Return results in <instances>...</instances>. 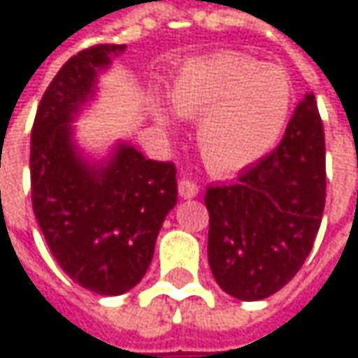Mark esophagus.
<instances>
[{"mask_svg": "<svg viewBox=\"0 0 358 358\" xmlns=\"http://www.w3.org/2000/svg\"><path fill=\"white\" fill-rule=\"evenodd\" d=\"M178 194L182 199H194L199 194V186L188 178H182L178 182Z\"/></svg>", "mask_w": 358, "mask_h": 358, "instance_id": "esophagus-1", "label": "esophagus"}]
</instances>
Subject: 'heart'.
Masks as SVG:
<instances>
[{
  "instance_id": "b5f03b06",
  "label": "heart",
  "mask_w": 358,
  "mask_h": 358,
  "mask_svg": "<svg viewBox=\"0 0 358 358\" xmlns=\"http://www.w3.org/2000/svg\"><path fill=\"white\" fill-rule=\"evenodd\" d=\"M290 76L255 57L222 51L188 62L170 87V106L196 122V147L213 174H234L261 162L280 141L292 113ZM151 115L162 130L176 126L159 103Z\"/></svg>"
}]
</instances>
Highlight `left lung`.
Here are the masks:
<instances>
[{
    "instance_id": "8db88e82",
    "label": "left lung",
    "mask_w": 358,
    "mask_h": 358,
    "mask_svg": "<svg viewBox=\"0 0 358 358\" xmlns=\"http://www.w3.org/2000/svg\"><path fill=\"white\" fill-rule=\"evenodd\" d=\"M209 267L224 292L261 301L286 286L313 249L325 205V138L315 95L282 143L236 182L209 186Z\"/></svg>"
}]
</instances>
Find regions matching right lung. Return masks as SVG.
Returning <instances> with one entry per match:
<instances>
[{"instance_id":"1","label":"right lung","mask_w":358,"mask_h":358,"mask_svg":"<svg viewBox=\"0 0 358 358\" xmlns=\"http://www.w3.org/2000/svg\"><path fill=\"white\" fill-rule=\"evenodd\" d=\"M126 45H95L70 57L47 87L31 134V186L38 228L59 267L83 288L117 296L147 273L166 215L178 199L176 168L115 143L91 159L74 120Z\"/></svg>"}]
</instances>
